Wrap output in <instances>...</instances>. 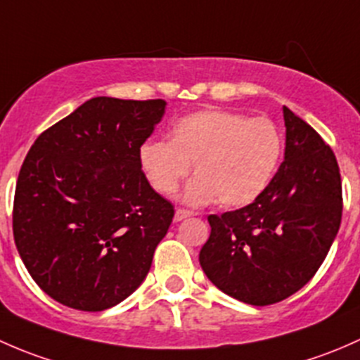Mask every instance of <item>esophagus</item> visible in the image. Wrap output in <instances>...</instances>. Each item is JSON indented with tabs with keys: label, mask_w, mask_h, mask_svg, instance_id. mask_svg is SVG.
Listing matches in <instances>:
<instances>
[{
	"label": "esophagus",
	"mask_w": 360,
	"mask_h": 360,
	"mask_svg": "<svg viewBox=\"0 0 360 360\" xmlns=\"http://www.w3.org/2000/svg\"><path fill=\"white\" fill-rule=\"evenodd\" d=\"M191 217H194V211L184 210V207H179V210L175 211V221H181L185 220V218H191Z\"/></svg>",
	"instance_id": "esophagus-1"
}]
</instances>
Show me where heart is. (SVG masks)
<instances>
[{"instance_id": "b5f03b06", "label": "heart", "mask_w": 360, "mask_h": 360, "mask_svg": "<svg viewBox=\"0 0 360 360\" xmlns=\"http://www.w3.org/2000/svg\"><path fill=\"white\" fill-rule=\"evenodd\" d=\"M281 155L283 136L270 120H250L229 110H201L173 123L169 142L143 143L139 161L159 194H175L194 165L198 176L185 188V201L198 206L218 201L225 207H243L269 187Z\"/></svg>"}]
</instances>
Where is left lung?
Wrapping results in <instances>:
<instances>
[{"instance_id":"1","label":"left lung","mask_w":360,"mask_h":360,"mask_svg":"<svg viewBox=\"0 0 360 360\" xmlns=\"http://www.w3.org/2000/svg\"><path fill=\"white\" fill-rule=\"evenodd\" d=\"M286 150L279 172L251 205L210 214L199 253L225 295L265 307L302 290L324 262L342 224V176L331 147L283 107Z\"/></svg>"}]
</instances>
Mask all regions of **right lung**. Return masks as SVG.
Wrapping results in <instances>:
<instances>
[{"mask_svg": "<svg viewBox=\"0 0 360 360\" xmlns=\"http://www.w3.org/2000/svg\"><path fill=\"white\" fill-rule=\"evenodd\" d=\"M165 110L161 98L95 97L44 129L25 155L15 244L55 302L100 312L149 274L175 210L150 187L139 153Z\"/></svg>", "mask_w": 360, "mask_h": 360, "instance_id": "add662e5", "label": "right lung"}]
</instances>
